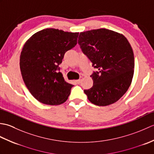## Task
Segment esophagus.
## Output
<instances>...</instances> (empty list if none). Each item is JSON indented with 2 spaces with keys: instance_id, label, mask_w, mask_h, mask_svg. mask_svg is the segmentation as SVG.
Returning a JSON list of instances; mask_svg holds the SVG:
<instances>
[{
  "instance_id": "esophagus-1",
  "label": "esophagus",
  "mask_w": 154,
  "mask_h": 154,
  "mask_svg": "<svg viewBox=\"0 0 154 154\" xmlns=\"http://www.w3.org/2000/svg\"><path fill=\"white\" fill-rule=\"evenodd\" d=\"M81 80H82V77H81L79 79L77 80L76 81H75V82H76V83H77V85H79V84L81 83Z\"/></svg>"
}]
</instances>
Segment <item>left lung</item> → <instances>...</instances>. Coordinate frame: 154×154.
<instances>
[{"instance_id":"left-lung-1","label":"left lung","mask_w":154,"mask_h":154,"mask_svg":"<svg viewBox=\"0 0 154 154\" xmlns=\"http://www.w3.org/2000/svg\"><path fill=\"white\" fill-rule=\"evenodd\" d=\"M78 44L98 71L91 75L93 85L84 90L91 103L107 106L116 103L132 83L134 56L124 35L105 28L81 32Z\"/></svg>"}]
</instances>
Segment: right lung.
Returning a JSON list of instances; mask_svg holds the SVG:
<instances>
[{
    "label": "right lung",
    "instance_id": "add662e5",
    "mask_svg": "<svg viewBox=\"0 0 154 154\" xmlns=\"http://www.w3.org/2000/svg\"><path fill=\"white\" fill-rule=\"evenodd\" d=\"M79 33L47 28L26 42L20 57L24 82L35 99L49 105L65 103L73 85L65 81L59 67L65 52L77 44Z\"/></svg>",
    "mask_w": 154,
    "mask_h": 154
}]
</instances>
